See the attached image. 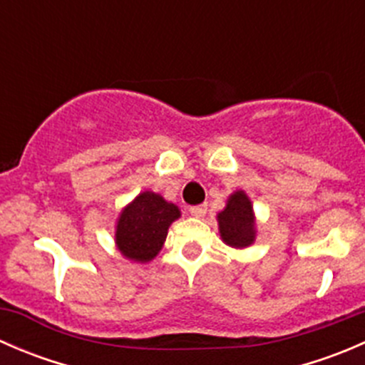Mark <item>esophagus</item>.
Wrapping results in <instances>:
<instances>
[{"label": "esophagus", "instance_id": "34e87169", "mask_svg": "<svg viewBox=\"0 0 365 365\" xmlns=\"http://www.w3.org/2000/svg\"><path fill=\"white\" fill-rule=\"evenodd\" d=\"M206 208H208V205H197V206H190V213H192L194 217H205L206 215Z\"/></svg>", "mask_w": 365, "mask_h": 365}]
</instances>
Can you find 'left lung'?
<instances>
[{
    "label": "left lung",
    "instance_id": "obj_1",
    "mask_svg": "<svg viewBox=\"0 0 365 365\" xmlns=\"http://www.w3.org/2000/svg\"><path fill=\"white\" fill-rule=\"evenodd\" d=\"M220 237L231 247H247L254 240L252 206L242 190L235 192L219 213Z\"/></svg>",
    "mask_w": 365,
    "mask_h": 365
}]
</instances>
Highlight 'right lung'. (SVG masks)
<instances>
[{"label":"right lung","instance_id":"right-lung-1","mask_svg":"<svg viewBox=\"0 0 365 365\" xmlns=\"http://www.w3.org/2000/svg\"><path fill=\"white\" fill-rule=\"evenodd\" d=\"M180 217L178 206L155 192H143L121 212L116 244L121 254L135 261H150L162 249L168 227Z\"/></svg>","mask_w":365,"mask_h":365}]
</instances>
